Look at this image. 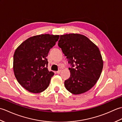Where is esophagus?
<instances>
[{
  "mask_svg": "<svg viewBox=\"0 0 122 122\" xmlns=\"http://www.w3.org/2000/svg\"><path fill=\"white\" fill-rule=\"evenodd\" d=\"M61 68H60V69H59V70H58V71H56V73L59 74V73H60V72H61Z\"/></svg>",
  "mask_w": 122,
  "mask_h": 122,
  "instance_id": "34e87169",
  "label": "esophagus"
}]
</instances>
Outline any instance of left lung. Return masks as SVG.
Here are the masks:
<instances>
[{"mask_svg": "<svg viewBox=\"0 0 122 122\" xmlns=\"http://www.w3.org/2000/svg\"><path fill=\"white\" fill-rule=\"evenodd\" d=\"M58 46L72 66L69 68L70 76L64 81L66 89L75 95L88 91L99 79L103 69L99 49L79 33L61 35Z\"/></svg>", "mask_w": 122, "mask_h": 122, "instance_id": "left-lung-1", "label": "left lung"}]
</instances>
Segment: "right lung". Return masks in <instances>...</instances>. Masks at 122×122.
Masks as SVG:
<instances>
[{
    "label": "right lung",
    "instance_id": "obj_1",
    "mask_svg": "<svg viewBox=\"0 0 122 122\" xmlns=\"http://www.w3.org/2000/svg\"><path fill=\"white\" fill-rule=\"evenodd\" d=\"M59 37L49 34L33 36L15 50L13 61L15 76L19 83L29 92L41 93L49 86L54 73L48 71L46 57Z\"/></svg>",
    "mask_w": 122,
    "mask_h": 122
}]
</instances>
